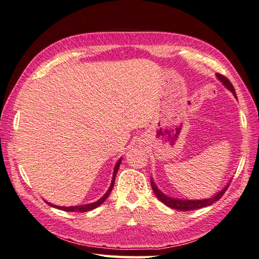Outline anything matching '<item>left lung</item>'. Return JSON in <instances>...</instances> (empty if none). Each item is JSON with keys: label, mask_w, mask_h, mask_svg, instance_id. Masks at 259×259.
<instances>
[{"label": "left lung", "mask_w": 259, "mask_h": 259, "mask_svg": "<svg viewBox=\"0 0 259 259\" xmlns=\"http://www.w3.org/2000/svg\"><path fill=\"white\" fill-rule=\"evenodd\" d=\"M216 77L217 79L223 83V85L227 90H229L232 94L233 96L237 98V94L236 91H234L232 84L230 83V81L227 79L226 76L216 73ZM230 182V180H229ZM229 183L227 184L221 191H218L216 194H214L213 197L207 198V199H202V200H186V199H177V198H173V197H168L165 193H163L158 186L155 185L153 178L151 177V187L153 189L154 194L156 195V198H158L162 203H164L166 206L170 207V208H174V209H178V210H192V209H198V208H202V207H205L211 203H215L217 202L219 199H221L225 191L227 190V188H228Z\"/></svg>", "instance_id": "left-lung-1"}]
</instances>
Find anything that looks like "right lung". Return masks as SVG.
I'll return each mask as SVG.
<instances>
[{
    "label": "right lung",
    "instance_id": "right-lung-1",
    "mask_svg": "<svg viewBox=\"0 0 259 259\" xmlns=\"http://www.w3.org/2000/svg\"><path fill=\"white\" fill-rule=\"evenodd\" d=\"M122 162V158H120L119 160H117V162L115 163V166L113 168V174H112V179H111V184H110V187H109V189L107 190V192L101 197L100 199H98L97 201L93 202V203H89V204H83V205H75V206H58V205H54L52 204V203L45 201L46 203H48L49 205L55 207V208H58V209H61V210H65V211H77V213H85V211H89V210H92L94 208L98 207L99 205L103 204V203L106 201V199L109 197V194H110V192L112 191L113 189V185H114V180H115V176H116V173L117 170H119V167H120V164Z\"/></svg>",
    "mask_w": 259,
    "mask_h": 259
}]
</instances>
